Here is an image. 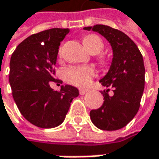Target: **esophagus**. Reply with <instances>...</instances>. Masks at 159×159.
<instances>
[{
	"instance_id": "34e87169",
	"label": "esophagus",
	"mask_w": 159,
	"mask_h": 159,
	"mask_svg": "<svg viewBox=\"0 0 159 159\" xmlns=\"http://www.w3.org/2000/svg\"><path fill=\"white\" fill-rule=\"evenodd\" d=\"M79 92H80V95H85V94L88 92V90H87V89H80V90H79Z\"/></svg>"
}]
</instances>
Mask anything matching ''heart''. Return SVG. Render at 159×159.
<instances>
[{"mask_svg":"<svg viewBox=\"0 0 159 159\" xmlns=\"http://www.w3.org/2000/svg\"><path fill=\"white\" fill-rule=\"evenodd\" d=\"M85 46L92 53H99L104 49V42L101 37L95 34H89L84 37ZM59 52H61L60 49ZM101 61H105L106 58L101 57ZM63 77L69 83L77 87H87L91 82L92 79L96 76V70L89 65H76L65 68L62 71Z\"/></svg>","mask_w":159,"mask_h":159,"instance_id":"obj_1","label":"heart"}]
</instances>
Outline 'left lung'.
Wrapping results in <instances>:
<instances>
[{"label": "left lung", "mask_w": 159, "mask_h": 159, "mask_svg": "<svg viewBox=\"0 0 159 159\" xmlns=\"http://www.w3.org/2000/svg\"><path fill=\"white\" fill-rule=\"evenodd\" d=\"M86 30L98 32L112 45L114 57L109 71L99 82L108 89L101 91L104 103L90 111L92 123L104 131H115L126 126L139 111L145 85V67L138 46L123 32L106 25ZM113 89L114 95L108 92Z\"/></svg>", "instance_id": "obj_1"}]
</instances>
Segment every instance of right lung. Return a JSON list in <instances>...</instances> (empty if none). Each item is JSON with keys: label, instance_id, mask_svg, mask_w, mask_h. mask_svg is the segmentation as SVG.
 Here are the masks:
<instances>
[{"label": "right lung", "instance_id": "1", "mask_svg": "<svg viewBox=\"0 0 159 159\" xmlns=\"http://www.w3.org/2000/svg\"><path fill=\"white\" fill-rule=\"evenodd\" d=\"M69 28H51L31 35L22 41L11 57L9 80L12 97L21 115L40 128H53L65 119L79 90L66 85L52 90L55 63L61 41Z\"/></svg>", "mask_w": 159, "mask_h": 159}]
</instances>
